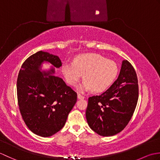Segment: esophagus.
I'll list each match as a JSON object with an SVG mask.
<instances>
[{
  "label": "esophagus",
  "instance_id": "1",
  "mask_svg": "<svg viewBox=\"0 0 160 160\" xmlns=\"http://www.w3.org/2000/svg\"><path fill=\"white\" fill-rule=\"evenodd\" d=\"M78 99H84V96H82V95H80V94H78Z\"/></svg>",
  "mask_w": 160,
  "mask_h": 160
}]
</instances>
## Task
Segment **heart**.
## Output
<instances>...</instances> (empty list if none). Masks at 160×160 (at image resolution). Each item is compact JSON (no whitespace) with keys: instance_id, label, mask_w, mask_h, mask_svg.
<instances>
[{"instance_id":"obj_1","label":"heart","mask_w":160,"mask_h":160,"mask_svg":"<svg viewBox=\"0 0 160 160\" xmlns=\"http://www.w3.org/2000/svg\"><path fill=\"white\" fill-rule=\"evenodd\" d=\"M62 71L67 82L76 86L82 77L84 81L80 84L81 91L93 89L101 93L110 87L118 73L117 64L98 53H84L75 58L73 62H64Z\"/></svg>"}]
</instances>
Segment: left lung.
I'll return each mask as SVG.
<instances>
[{
	"label": "left lung",
	"mask_w": 160,
	"mask_h": 160,
	"mask_svg": "<svg viewBox=\"0 0 160 160\" xmlns=\"http://www.w3.org/2000/svg\"><path fill=\"white\" fill-rule=\"evenodd\" d=\"M138 100V78L127 60L122 61L118 79L100 96L90 97L86 110L89 127L104 137L121 132L130 121Z\"/></svg>",
	"instance_id": "1"
}]
</instances>
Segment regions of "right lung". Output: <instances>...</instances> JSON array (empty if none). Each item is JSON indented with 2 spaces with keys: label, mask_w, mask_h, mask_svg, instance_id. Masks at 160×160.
<instances>
[{
  "label": "right lung",
  "mask_w": 160,
  "mask_h": 160,
  "mask_svg": "<svg viewBox=\"0 0 160 160\" xmlns=\"http://www.w3.org/2000/svg\"><path fill=\"white\" fill-rule=\"evenodd\" d=\"M45 62L52 65L49 71H42ZM61 66L58 56L40 51L29 56L19 71V109L30 131L39 136L50 137L61 130L77 101V93L54 76L55 68Z\"/></svg>",
  "instance_id": "obj_1"
}]
</instances>
